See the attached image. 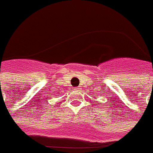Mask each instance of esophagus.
<instances>
[{"mask_svg":"<svg viewBox=\"0 0 153 153\" xmlns=\"http://www.w3.org/2000/svg\"><path fill=\"white\" fill-rule=\"evenodd\" d=\"M79 89H80V88H79V87H76V88H74L73 90H74V92H78L79 91Z\"/></svg>","mask_w":153,"mask_h":153,"instance_id":"34e87169","label":"esophagus"}]
</instances>
